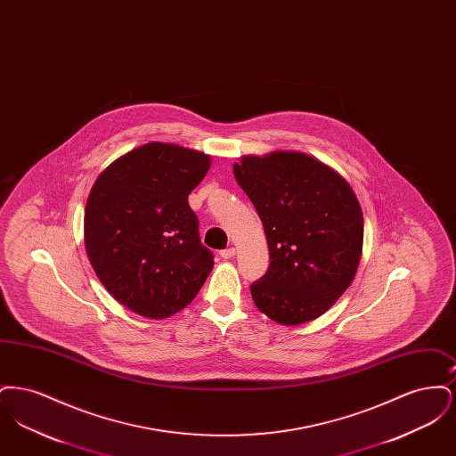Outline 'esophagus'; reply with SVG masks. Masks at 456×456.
<instances>
[{
  "label": "esophagus",
  "mask_w": 456,
  "mask_h": 456,
  "mask_svg": "<svg viewBox=\"0 0 456 456\" xmlns=\"http://www.w3.org/2000/svg\"><path fill=\"white\" fill-rule=\"evenodd\" d=\"M234 255H236V248H227V249H222V251H220V256H222L224 260H231Z\"/></svg>",
  "instance_id": "obj_1"
}]
</instances>
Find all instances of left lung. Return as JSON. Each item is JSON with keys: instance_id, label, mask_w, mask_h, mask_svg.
I'll list each match as a JSON object with an SVG mask.
<instances>
[{"instance_id": "8db88e82", "label": "left lung", "mask_w": 456, "mask_h": 456, "mask_svg": "<svg viewBox=\"0 0 456 456\" xmlns=\"http://www.w3.org/2000/svg\"><path fill=\"white\" fill-rule=\"evenodd\" d=\"M234 175L261 218L270 266L251 285L256 307L279 325L320 318L355 277L364 218L347 181L296 151L242 155Z\"/></svg>"}]
</instances>
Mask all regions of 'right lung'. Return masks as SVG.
<instances>
[{
	"label": "right lung",
	"mask_w": 456,
	"mask_h": 456,
	"mask_svg": "<svg viewBox=\"0 0 456 456\" xmlns=\"http://www.w3.org/2000/svg\"><path fill=\"white\" fill-rule=\"evenodd\" d=\"M208 153L151 142L112 160L88 193L84 240L109 294L133 313L164 320L191 303L214 268L188 195Z\"/></svg>",
	"instance_id": "obj_1"
}]
</instances>
